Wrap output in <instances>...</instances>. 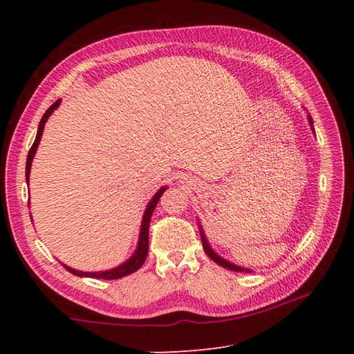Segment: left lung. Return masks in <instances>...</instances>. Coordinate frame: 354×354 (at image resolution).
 I'll return each instance as SVG.
<instances>
[{"mask_svg": "<svg viewBox=\"0 0 354 354\" xmlns=\"http://www.w3.org/2000/svg\"><path fill=\"white\" fill-rule=\"evenodd\" d=\"M309 122H310V124L313 126V122H312V117H309ZM201 237H202V246H204V250H205V252H207V255L209 259H212L213 261H216L217 265H221L222 268H225V269H230V270H234V272H243V270H246V272H250V270L248 269H243V268H239V266H236V265H232V263H228L227 260H223V259H221L219 255H217L212 248H209V245H208V242H207V239H205V236H204V232L201 231Z\"/></svg>", "mask_w": 354, "mask_h": 354, "instance_id": "obj_1", "label": "left lung"}]
</instances>
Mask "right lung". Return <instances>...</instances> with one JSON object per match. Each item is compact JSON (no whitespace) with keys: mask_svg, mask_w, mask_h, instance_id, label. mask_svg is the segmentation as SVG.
<instances>
[{"mask_svg":"<svg viewBox=\"0 0 354 354\" xmlns=\"http://www.w3.org/2000/svg\"><path fill=\"white\" fill-rule=\"evenodd\" d=\"M59 103H61V100H56L55 103L51 104V106L45 111V114L42 115L41 118V123H39V127H37V135H36V140L33 142V146L30 147L28 150V155H27V162H26V179H27V184H28V175H30V167H32V160L33 156L36 153V149L37 146H39V141H41V137H42V132H44V126H45V122H47L50 114L53 111H55ZM165 192V189L162 187V189L158 192L153 199L149 202V205L146 208V213L145 216H142V223H141V232H140V242H138V248L137 251H135V254L132 255V257L127 260L126 263H123L122 266H118L115 269H111V270H104V272H80V270H74L68 266H65V269L68 270V272L77 275V277H91V278H103V280H118V278L122 277H126L129 275L132 272H135V270H138L142 263L146 261V257H147V252H149V225H150V217H152V213L153 209L158 204V201H160V198L162 196V193Z\"/></svg>","mask_w":354,"mask_h":354,"instance_id":"add662e5","label":"right lung"}]
</instances>
